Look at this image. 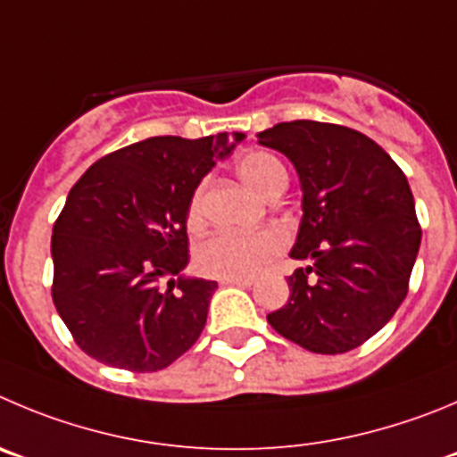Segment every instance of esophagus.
I'll use <instances>...</instances> for the list:
<instances>
[{"mask_svg":"<svg viewBox=\"0 0 457 457\" xmlns=\"http://www.w3.org/2000/svg\"><path fill=\"white\" fill-rule=\"evenodd\" d=\"M223 287H253V277H228V279H220Z\"/></svg>","mask_w":457,"mask_h":457,"instance_id":"obj_1","label":"esophagus"}]
</instances>
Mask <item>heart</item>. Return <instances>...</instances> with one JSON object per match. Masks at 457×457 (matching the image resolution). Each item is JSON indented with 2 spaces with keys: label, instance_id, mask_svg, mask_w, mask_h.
Segmentation results:
<instances>
[{
  "label": "heart",
  "instance_id": "heart-1",
  "mask_svg": "<svg viewBox=\"0 0 457 457\" xmlns=\"http://www.w3.org/2000/svg\"><path fill=\"white\" fill-rule=\"evenodd\" d=\"M237 169L241 180L262 195H266L279 180H287V169L270 153H248L238 160ZM203 220V191L198 189L187 207V225L189 229H198ZM284 245L287 234L277 228H262L254 232L223 229L198 243L194 262L195 268L209 277H254L284 250Z\"/></svg>",
  "mask_w": 457,
  "mask_h": 457
}]
</instances>
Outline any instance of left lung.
<instances>
[{"label":"left lung","mask_w":457,"mask_h":457,"mask_svg":"<svg viewBox=\"0 0 457 457\" xmlns=\"http://www.w3.org/2000/svg\"><path fill=\"white\" fill-rule=\"evenodd\" d=\"M257 137L300 176L304 214L291 257L309 263L288 277L291 297L268 322L309 352L356 349L396 313L420 253L406 176L374 139L338 123L284 121Z\"/></svg>","instance_id":"left-lung-1"}]
</instances>
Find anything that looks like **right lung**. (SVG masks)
<instances>
[{"instance_id": "1", "label": "right lung", "mask_w": 457, "mask_h": 457, "mask_svg": "<svg viewBox=\"0 0 457 457\" xmlns=\"http://www.w3.org/2000/svg\"><path fill=\"white\" fill-rule=\"evenodd\" d=\"M243 137H148L94 162L71 187L51 237V297L87 356L157 372L203 334L216 281L182 275L187 207Z\"/></svg>"}]
</instances>
